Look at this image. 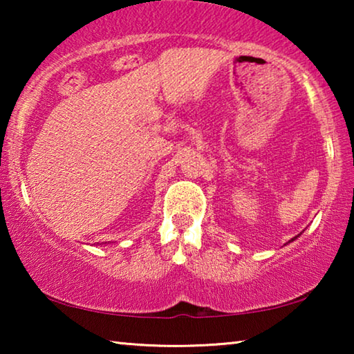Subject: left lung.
<instances>
[{
    "instance_id": "8db88e82",
    "label": "left lung",
    "mask_w": 354,
    "mask_h": 354,
    "mask_svg": "<svg viewBox=\"0 0 354 354\" xmlns=\"http://www.w3.org/2000/svg\"><path fill=\"white\" fill-rule=\"evenodd\" d=\"M298 236H299V234H298ZM298 236H295V237H293V239H290V241H289V242H287V243H290V242H293V241H295V239H297Z\"/></svg>"
}]
</instances>
